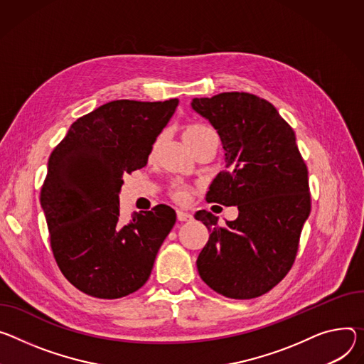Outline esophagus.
Returning a JSON list of instances; mask_svg holds the SVG:
<instances>
[{
  "label": "esophagus",
  "instance_id": "obj_1",
  "mask_svg": "<svg viewBox=\"0 0 364 364\" xmlns=\"http://www.w3.org/2000/svg\"><path fill=\"white\" fill-rule=\"evenodd\" d=\"M177 219L180 222H187V220H191L193 219V215L191 213H187V212H183V210H177Z\"/></svg>",
  "mask_w": 364,
  "mask_h": 364
}]
</instances>
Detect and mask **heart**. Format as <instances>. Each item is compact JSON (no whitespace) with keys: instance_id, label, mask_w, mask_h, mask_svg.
<instances>
[{"instance_id":"1","label":"heart","mask_w":364,"mask_h":364,"mask_svg":"<svg viewBox=\"0 0 364 364\" xmlns=\"http://www.w3.org/2000/svg\"><path fill=\"white\" fill-rule=\"evenodd\" d=\"M208 130H210V129H209L208 126H203V124L191 126V127H188L187 132H186V139L193 138V136H197V135H202V134H205V132H208ZM174 196L177 197V199H183V197L186 196V191H184L183 188H177L176 193H174Z\"/></svg>"}]
</instances>
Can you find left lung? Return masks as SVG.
<instances>
[{
	"mask_svg": "<svg viewBox=\"0 0 364 364\" xmlns=\"http://www.w3.org/2000/svg\"><path fill=\"white\" fill-rule=\"evenodd\" d=\"M191 109L216 129L225 151V170L206 200L238 208V218L223 226L210 212H196L210 232L197 270L216 293L252 299L272 290L294 261L311 213L308 168L293 129L264 98L222 92L193 98Z\"/></svg>",
	"mask_w": 364,
	"mask_h": 364,
	"instance_id": "1",
	"label": "left lung"
}]
</instances>
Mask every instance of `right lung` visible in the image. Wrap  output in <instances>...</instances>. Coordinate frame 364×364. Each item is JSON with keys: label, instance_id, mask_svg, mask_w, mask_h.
Masks as SVG:
<instances>
[{"label": "right lung", "instance_id": "1", "mask_svg": "<svg viewBox=\"0 0 364 364\" xmlns=\"http://www.w3.org/2000/svg\"><path fill=\"white\" fill-rule=\"evenodd\" d=\"M177 106V98L106 103L77 119L50 154L41 205L52 251L67 280L92 297L141 289L176 223L167 205L122 222L119 193L123 174L145 167Z\"/></svg>", "mask_w": 364, "mask_h": 364}]
</instances>
